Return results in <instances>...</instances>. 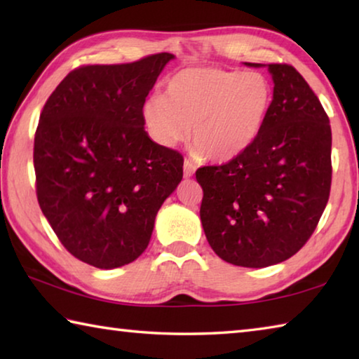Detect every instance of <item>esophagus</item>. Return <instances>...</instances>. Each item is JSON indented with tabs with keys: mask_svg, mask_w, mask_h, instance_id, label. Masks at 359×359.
Wrapping results in <instances>:
<instances>
[{
	"mask_svg": "<svg viewBox=\"0 0 359 359\" xmlns=\"http://www.w3.org/2000/svg\"><path fill=\"white\" fill-rule=\"evenodd\" d=\"M194 169H196V166H194V163L191 160L184 161V175H185V177H191V175L194 174Z\"/></svg>",
	"mask_w": 359,
	"mask_h": 359,
	"instance_id": "esophagus-1",
	"label": "esophagus"
}]
</instances>
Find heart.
<instances>
[{
    "label": "heart",
    "mask_w": 359,
    "mask_h": 359,
    "mask_svg": "<svg viewBox=\"0 0 359 359\" xmlns=\"http://www.w3.org/2000/svg\"><path fill=\"white\" fill-rule=\"evenodd\" d=\"M274 88L261 72L194 66L168 79L163 96L142 106L151 137L165 147L187 141L209 161L226 163L257 142L269 118Z\"/></svg>",
    "instance_id": "obj_1"
}]
</instances>
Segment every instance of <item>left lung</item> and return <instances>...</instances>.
Listing matches in <instances>:
<instances>
[{
    "label": "left lung",
    "instance_id": "8db88e82",
    "mask_svg": "<svg viewBox=\"0 0 359 359\" xmlns=\"http://www.w3.org/2000/svg\"><path fill=\"white\" fill-rule=\"evenodd\" d=\"M267 69L274 101L257 142L224 165L196 171L209 245L244 267L272 266L299 252L331 190L332 137L323 106L293 66L271 63Z\"/></svg>",
    "mask_w": 359,
    "mask_h": 359
}]
</instances>
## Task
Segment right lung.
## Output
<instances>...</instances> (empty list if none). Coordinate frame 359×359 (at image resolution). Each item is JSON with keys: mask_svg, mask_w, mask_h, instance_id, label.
Returning <instances> with one entry per match:
<instances>
[{"mask_svg": "<svg viewBox=\"0 0 359 359\" xmlns=\"http://www.w3.org/2000/svg\"><path fill=\"white\" fill-rule=\"evenodd\" d=\"M171 53L71 71L34 135L36 194L72 257L100 269L147 248L161 204L184 177V156L149 137L142 106Z\"/></svg>", "mask_w": 359, "mask_h": 359, "instance_id": "right-lung-1", "label": "right lung"}]
</instances>
